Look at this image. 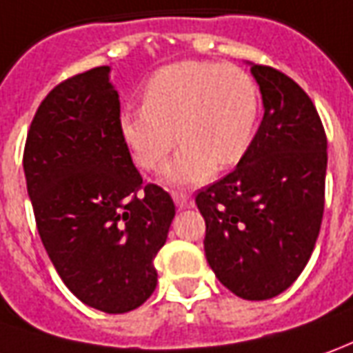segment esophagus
<instances>
[{
	"label": "esophagus",
	"instance_id": "34e87169",
	"mask_svg": "<svg viewBox=\"0 0 353 353\" xmlns=\"http://www.w3.org/2000/svg\"><path fill=\"white\" fill-rule=\"evenodd\" d=\"M172 200H174L179 209H188L194 203L190 196L188 194H182V192H172Z\"/></svg>",
	"mask_w": 353,
	"mask_h": 353
}]
</instances>
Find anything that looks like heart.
Returning a JSON list of instances; mask_svg holds the SVG:
<instances>
[{"mask_svg":"<svg viewBox=\"0 0 353 353\" xmlns=\"http://www.w3.org/2000/svg\"><path fill=\"white\" fill-rule=\"evenodd\" d=\"M257 119L259 90L246 70L181 61L148 80L144 103L125 109L119 126L145 171H159L181 140L165 182L192 186L211 179L215 169H230L246 157Z\"/></svg>","mask_w":353,"mask_h":353,"instance_id":"obj_1","label":"heart"}]
</instances>
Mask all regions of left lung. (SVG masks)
I'll list each match as a JSON object with an SVG mask.
<instances>
[{"instance_id": "obj_1", "label": "left lung", "mask_w": 353, "mask_h": 353, "mask_svg": "<svg viewBox=\"0 0 353 353\" xmlns=\"http://www.w3.org/2000/svg\"><path fill=\"white\" fill-rule=\"evenodd\" d=\"M250 65L263 121L236 169L196 198L203 250L221 283L244 300H269L300 276L325 209L327 136L310 96L292 79Z\"/></svg>"}]
</instances>
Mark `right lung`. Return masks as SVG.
<instances>
[{"mask_svg":"<svg viewBox=\"0 0 353 353\" xmlns=\"http://www.w3.org/2000/svg\"><path fill=\"white\" fill-rule=\"evenodd\" d=\"M109 74L111 67H96L51 90L34 115L23 167L38 232L63 283L94 310L126 313L155 290L153 259L174 203L159 186L142 184Z\"/></svg>","mask_w":353,"mask_h":353,"instance_id":"obj_1","label":"right lung"}]
</instances>
